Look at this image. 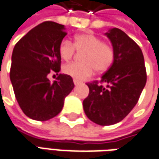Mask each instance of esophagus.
<instances>
[{"instance_id":"esophagus-1","label":"esophagus","mask_w":159,"mask_h":159,"mask_svg":"<svg viewBox=\"0 0 159 159\" xmlns=\"http://www.w3.org/2000/svg\"><path fill=\"white\" fill-rule=\"evenodd\" d=\"M74 84L75 85L80 84V82H79V81H77V80H74Z\"/></svg>"}]
</instances>
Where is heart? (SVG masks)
Wrapping results in <instances>:
<instances>
[{
    "label": "heart",
    "instance_id": "b5f03b06",
    "mask_svg": "<svg viewBox=\"0 0 159 159\" xmlns=\"http://www.w3.org/2000/svg\"><path fill=\"white\" fill-rule=\"evenodd\" d=\"M75 48L77 52H84L80 57L82 62L69 63L63 68L64 73L75 80L90 77L94 69L97 72L106 71L114 60L113 48L92 34H78L74 38L73 44L63 40L59 46L60 56L64 61H69L74 55Z\"/></svg>",
    "mask_w": 159,
    "mask_h": 159
}]
</instances>
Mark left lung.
Instances as JSON below:
<instances>
[{"label":"left lung","instance_id":"8db88e82","mask_svg":"<svg viewBox=\"0 0 159 159\" xmlns=\"http://www.w3.org/2000/svg\"><path fill=\"white\" fill-rule=\"evenodd\" d=\"M114 51L112 66L101 83L87 84L90 92L83 102L86 116L101 126L121 121L136 105L146 84L143 54L139 46L124 31L112 28L105 33Z\"/></svg>","mask_w":159,"mask_h":159}]
</instances>
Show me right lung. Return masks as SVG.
<instances>
[{
	"label": "right lung",
	"instance_id": "right-lung-1",
	"mask_svg": "<svg viewBox=\"0 0 159 159\" xmlns=\"http://www.w3.org/2000/svg\"><path fill=\"white\" fill-rule=\"evenodd\" d=\"M67 35L65 26L44 22L16 44L11 57L10 81L15 96L26 116L47 120L62 110L65 98L74 88L71 76L60 74L50 83V71L61 70L59 46Z\"/></svg>",
	"mask_w": 159,
	"mask_h": 159
}]
</instances>
